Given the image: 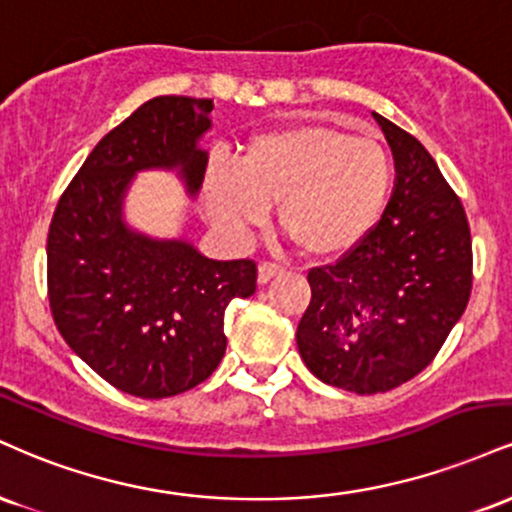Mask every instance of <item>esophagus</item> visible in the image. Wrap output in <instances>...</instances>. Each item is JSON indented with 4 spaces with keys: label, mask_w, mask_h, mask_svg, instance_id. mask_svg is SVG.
Instances as JSON below:
<instances>
[{
    "label": "esophagus",
    "mask_w": 512,
    "mask_h": 512,
    "mask_svg": "<svg viewBox=\"0 0 512 512\" xmlns=\"http://www.w3.org/2000/svg\"><path fill=\"white\" fill-rule=\"evenodd\" d=\"M280 273L282 268L275 266V263H261V266H258V285H266V282H270Z\"/></svg>",
    "instance_id": "1"
}]
</instances>
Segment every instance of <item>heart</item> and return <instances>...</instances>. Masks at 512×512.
<instances>
[{
  "label": "heart",
  "instance_id": "1",
  "mask_svg": "<svg viewBox=\"0 0 512 512\" xmlns=\"http://www.w3.org/2000/svg\"><path fill=\"white\" fill-rule=\"evenodd\" d=\"M393 160L374 138L328 124L263 131L237 162L213 160L203 177L210 222L244 239L278 206L282 232L306 256L335 258L374 232L393 191Z\"/></svg>",
  "mask_w": 512,
  "mask_h": 512
}]
</instances>
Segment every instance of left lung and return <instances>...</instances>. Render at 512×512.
<instances>
[{
	"instance_id": "8db88e82",
	"label": "left lung",
	"mask_w": 512,
	"mask_h": 512,
	"mask_svg": "<svg viewBox=\"0 0 512 512\" xmlns=\"http://www.w3.org/2000/svg\"><path fill=\"white\" fill-rule=\"evenodd\" d=\"M395 160L388 208L335 266L309 273L297 328L306 369L328 386L386 393L431 364L472 292L465 208L412 134L374 112Z\"/></svg>"
}]
</instances>
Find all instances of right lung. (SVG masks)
Listing matches in <instances>:
<instances>
[{"label": "right lung", "mask_w": 512, "mask_h": 512, "mask_svg": "<svg viewBox=\"0 0 512 512\" xmlns=\"http://www.w3.org/2000/svg\"><path fill=\"white\" fill-rule=\"evenodd\" d=\"M213 100L160 95L112 129L59 198L47 234V294L66 345L122 393L191 390L225 357V309L256 292V263L215 261L189 239L138 232L124 201L138 172L203 186Z\"/></svg>", "instance_id": "add662e5"}]
</instances>
